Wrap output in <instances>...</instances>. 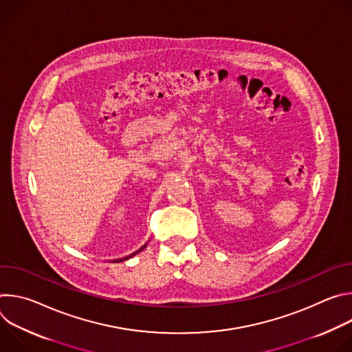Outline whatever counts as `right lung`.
<instances>
[{"instance_id": "1", "label": "right lung", "mask_w": 352, "mask_h": 352, "mask_svg": "<svg viewBox=\"0 0 352 352\" xmlns=\"http://www.w3.org/2000/svg\"><path fill=\"white\" fill-rule=\"evenodd\" d=\"M144 246H146V245H144ZM144 246H143V248H144ZM143 248H140V249H139V250H142V249H143ZM139 250H138V252H139ZM135 254H136V252H135ZM135 254H133V255H135ZM129 256H132V255H129ZM124 259H128V258H124ZM124 259H120V261H124Z\"/></svg>"}]
</instances>
